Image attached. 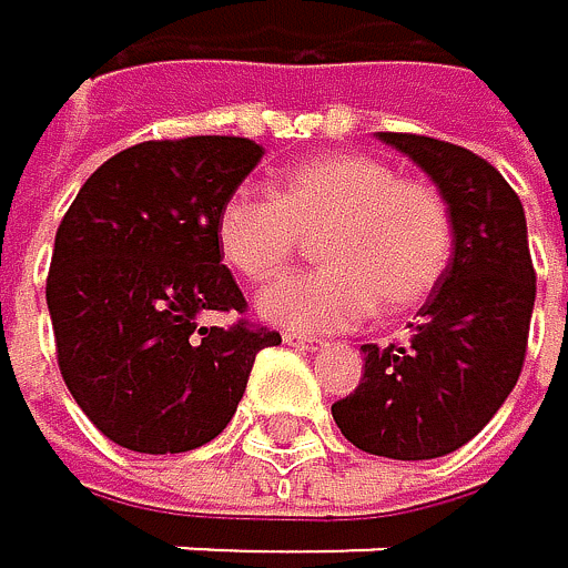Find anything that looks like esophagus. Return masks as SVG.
Segmentation results:
<instances>
[{
	"mask_svg": "<svg viewBox=\"0 0 568 568\" xmlns=\"http://www.w3.org/2000/svg\"><path fill=\"white\" fill-rule=\"evenodd\" d=\"M282 341H286L290 347H313V344H316V341H313V337H306V334H286Z\"/></svg>",
	"mask_w": 568,
	"mask_h": 568,
	"instance_id": "34e87169",
	"label": "esophagus"
}]
</instances>
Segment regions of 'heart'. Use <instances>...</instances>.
Segmentation results:
<instances>
[{
    "mask_svg": "<svg viewBox=\"0 0 568 568\" xmlns=\"http://www.w3.org/2000/svg\"><path fill=\"white\" fill-rule=\"evenodd\" d=\"M303 234H320L323 268L262 290L258 316L282 331H347L375 310L419 306L449 265V211L439 190L402 180L361 152H323L275 180L272 197L234 193L217 214L224 265L265 282L293 262Z\"/></svg>",
    "mask_w": 568,
    "mask_h": 568,
    "instance_id": "heart-1",
    "label": "heart"
}]
</instances>
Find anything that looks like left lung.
I'll use <instances>...</instances> for the list:
<instances>
[{
    "instance_id": "8db88e82",
    "label": "left lung",
    "mask_w": 568,
    "mask_h": 568,
    "mask_svg": "<svg viewBox=\"0 0 568 568\" xmlns=\"http://www.w3.org/2000/svg\"><path fill=\"white\" fill-rule=\"evenodd\" d=\"M378 139L436 183L453 255L408 341L361 347L364 378L334 402V423L364 453L433 460L470 443L521 375L535 310L528 224L518 193L477 152L405 132Z\"/></svg>"
}]
</instances>
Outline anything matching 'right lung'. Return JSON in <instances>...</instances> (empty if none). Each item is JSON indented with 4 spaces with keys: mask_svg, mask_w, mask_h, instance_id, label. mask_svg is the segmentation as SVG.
Segmentation results:
<instances>
[{
    "mask_svg": "<svg viewBox=\"0 0 568 568\" xmlns=\"http://www.w3.org/2000/svg\"><path fill=\"white\" fill-rule=\"evenodd\" d=\"M265 156L252 139L139 142L101 163L63 214L47 278L60 375L84 416L125 449L211 443L245 395L255 354L282 344L248 323L221 265L217 214Z\"/></svg>",
    "mask_w": 568,
    "mask_h": 568,
    "instance_id": "obj_1",
    "label": "right lung"
}]
</instances>
